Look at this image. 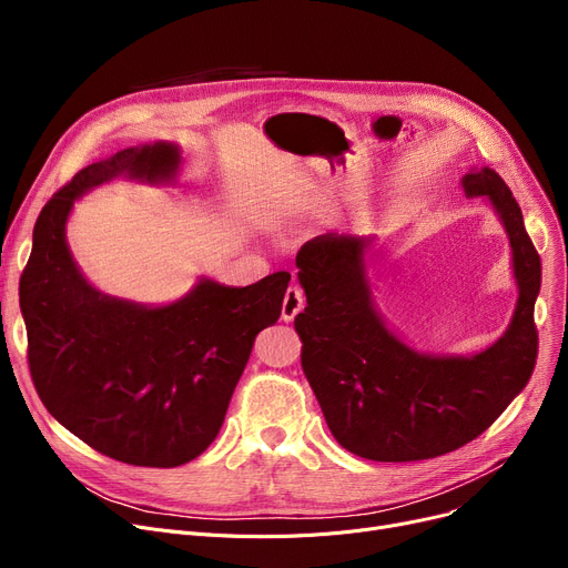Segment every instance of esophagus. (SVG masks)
<instances>
[{
	"instance_id": "esophagus-1",
	"label": "esophagus",
	"mask_w": 568,
	"mask_h": 568,
	"mask_svg": "<svg viewBox=\"0 0 568 568\" xmlns=\"http://www.w3.org/2000/svg\"><path fill=\"white\" fill-rule=\"evenodd\" d=\"M302 311H304V292L296 285H290L283 300V320L292 322Z\"/></svg>"
}]
</instances>
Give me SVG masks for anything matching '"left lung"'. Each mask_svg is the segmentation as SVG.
<instances>
[{"label": "left lung", "instance_id": "left-lung-1", "mask_svg": "<svg viewBox=\"0 0 568 568\" xmlns=\"http://www.w3.org/2000/svg\"><path fill=\"white\" fill-rule=\"evenodd\" d=\"M463 189L490 200L509 234L518 283L509 329L474 356L422 354L384 324L366 276L371 239L322 234L296 253L308 304L294 317L302 368L332 435L362 458L409 463L456 452L490 428L531 377L541 257L495 170L467 172Z\"/></svg>", "mask_w": 568, "mask_h": 568}]
</instances>
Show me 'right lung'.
<instances>
[{"mask_svg": "<svg viewBox=\"0 0 568 568\" xmlns=\"http://www.w3.org/2000/svg\"><path fill=\"white\" fill-rule=\"evenodd\" d=\"M179 149L129 146L80 170L41 209L20 276L27 362L54 419L119 463L176 467L223 426L255 336L278 322L287 272L246 287L202 278L184 300L149 308L84 281L67 246L73 202L112 176L172 182Z\"/></svg>", "mask_w": 568, "mask_h": 568, "instance_id": "1", "label": "right lung"}]
</instances>
